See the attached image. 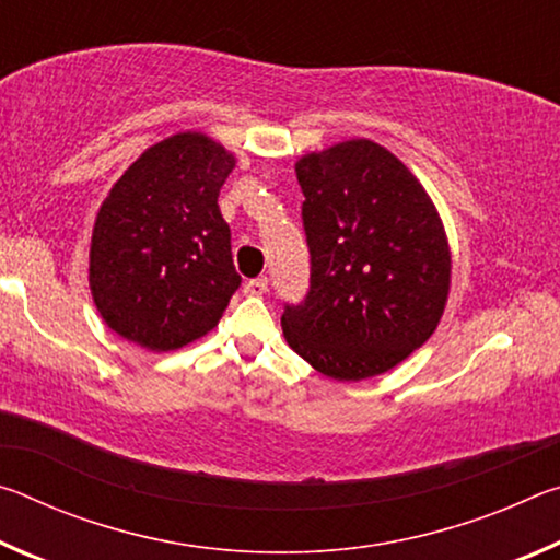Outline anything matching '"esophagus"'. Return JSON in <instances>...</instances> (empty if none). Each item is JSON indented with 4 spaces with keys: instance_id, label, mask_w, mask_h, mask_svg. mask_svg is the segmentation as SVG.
Returning <instances> with one entry per match:
<instances>
[{
    "instance_id": "34e87169",
    "label": "esophagus",
    "mask_w": 560,
    "mask_h": 560,
    "mask_svg": "<svg viewBox=\"0 0 560 560\" xmlns=\"http://www.w3.org/2000/svg\"><path fill=\"white\" fill-rule=\"evenodd\" d=\"M269 289V279L267 277H257V279H249L244 283V293H249V296H264Z\"/></svg>"
}]
</instances>
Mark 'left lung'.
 Returning a JSON list of instances; mask_svg holds the SVG:
<instances>
[{
    "instance_id": "1",
    "label": "left lung",
    "mask_w": 560,
    "mask_h": 560,
    "mask_svg": "<svg viewBox=\"0 0 560 560\" xmlns=\"http://www.w3.org/2000/svg\"><path fill=\"white\" fill-rule=\"evenodd\" d=\"M306 200L311 281L283 306L287 343L334 381L381 375L438 328L450 246L417 177L373 140H346L296 163Z\"/></svg>"
}]
</instances>
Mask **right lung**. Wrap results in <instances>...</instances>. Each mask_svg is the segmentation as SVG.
<instances>
[{
  "mask_svg": "<svg viewBox=\"0 0 560 560\" xmlns=\"http://www.w3.org/2000/svg\"><path fill=\"white\" fill-rule=\"evenodd\" d=\"M234 155L200 132L148 148L101 205L91 293L118 336L148 350L192 343L222 318L242 277L217 205Z\"/></svg>",
  "mask_w": 560,
  "mask_h": 560,
  "instance_id": "obj_1",
  "label": "right lung"
}]
</instances>
